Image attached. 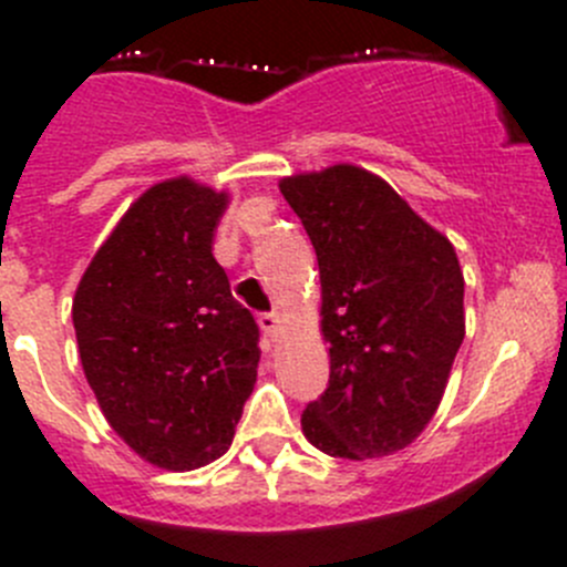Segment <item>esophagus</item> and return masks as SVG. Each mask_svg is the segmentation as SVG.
Masks as SVG:
<instances>
[{
	"mask_svg": "<svg viewBox=\"0 0 567 567\" xmlns=\"http://www.w3.org/2000/svg\"><path fill=\"white\" fill-rule=\"evenodd\" d=\"M257 323H260V329L266 331V337L271 342H277L279 334H282V318H279L277 312H268V316H260V318H257Z\"/></svg>",
	"mask_w": 567,
	"mask_h": 567,
	"instance_id": "1",
	"label": "esophagus"
}]
</instances>
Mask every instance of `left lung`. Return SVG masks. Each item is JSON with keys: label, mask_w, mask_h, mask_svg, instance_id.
Returning a JSON list of instances; mask_svg holds the SVG:
<instances>
[{"label": "left lung", "mask_w": 567, "mask_h": 567, "mask_svg": "<svg viewBox=\"0 0 567 567\" xmlns=\"http://www.w3.org/2000/svg\"><path fill=\"white\" fill-rule=\"evenodd\" d=\"M318 255L329 386L301 414L331 458H384L436 414L458 353L455 247L375 173L334 164L279 181Z\"/></svg>", "instance_id": "8db88e82"}]
</instances>
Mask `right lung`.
Segmentation results:
<instances>
[{
  "instance_id": "obj_1",
  "label": "right lung",
  "mask_w": 567,
  "mask_h": 567,
  "mask_svg": "<svg viewBox=\"0 0 567 567\" xmlns=\"http://www.w3.org/2000/svg\"><path fill=\"white\" fill-rule=\"evenodd\" d=\"M227 205L230 194L188 175L153 183L73 296L79 357L106 422L167 472L230 450L257 381V323L214 257Z\"/></svg>"
}]
</instances>
